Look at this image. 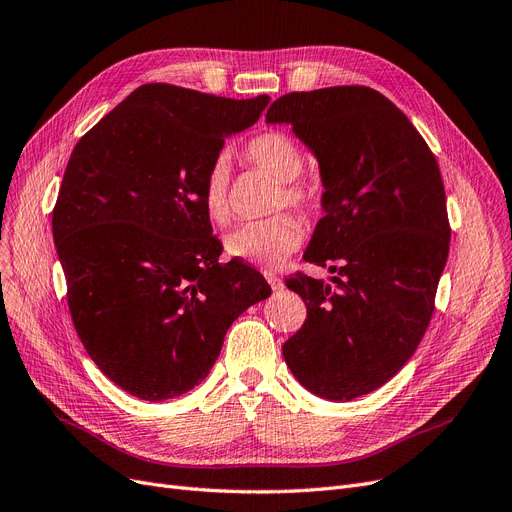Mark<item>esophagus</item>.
<instances>
[{
	"mask_svg": "<svg viewBox=\"0 0 512 512\" xmlns=\"http://www.w3.org/2000/svg\"><path fill=\"white\" fill-rule=\"evenodd\" d=\"M266 278H268V282H270V287H272V291H274V293H280L282 289H285V282H282L278 276L268 274Z\"/></svg>",
	"mask_w": 512,
	"mask_h": 512,
	"instance_id": "1",
	"label": "esophagus"
}]
</instances>
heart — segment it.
I'll return each instance as SVG.
<instances>
[{
	"instance_id": "b5f03b06",
	"label": "heart",
	"mask_w": 512,
	"mask_h": 512,
	"mask_svg": "<svg viewBox=\"0 0 512 512\" xmlns=\"http://www.w3.org/2000/svg\"><path fill=\"white\" fill-rule=\"evenodd\" d=\"M244 156L280 181V192L274 202L276 206L289 204L301 213L314 211L316 194L297 179L304 173V154L291 137L282 135V132H266V135L249 141ZM202 206L206 217L217 225H225L232 217L230 166H227L225 158L215 160L208 168L202 187ZM301 238H304V227H301L299 219L289 213H280L238 225L236 230L225 236V253L251 263V266L270 270L297 249Z\"/></svg>"
}]
</instances>
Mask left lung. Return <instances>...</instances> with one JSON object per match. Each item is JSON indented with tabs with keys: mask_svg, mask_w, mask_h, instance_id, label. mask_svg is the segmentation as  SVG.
I'll use <instances>...</instances> for the list:
<instances>
[{
	"mask_svg": "<svg viewBox=\"0 0 512 512\" xmlns=\"http://www.w3.org/2000/svg\"><path fill=\"white\" fill-rule=\"evenodd\" d=\"M266 122L289 124L318 162L325 215L304 259L337 274L287 280L308 318L282 356L312 394L352 401L399 373L430 323L451 236L441 170L405 113L367 86L285 94Z\"/></svg>",
	"mask_w": 512,
	"mask_h": 512,
	"instance_id": "obj_1",
	"label": "left lung"
}]
</instances>
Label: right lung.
<instances>
[{
    "label": "right lung",
    "mask_w": 512,
    "mask_h": 512,
    "mask_svg": "<svg viewBox=\"0 0 512 512\" xmlns=\"http://www.w3.org/2000/svg\"><path fill=\"white\" fill-rule=\"evenodd\" d=\"M268 103L145 84L73 147L52 213L71 318L94 365L137 399L198 386L234 320L272 293L242 261L219 263L202 206L225 139Z\"/></svg>",
    "instance_id": "obj_1"
}]
</instances>
